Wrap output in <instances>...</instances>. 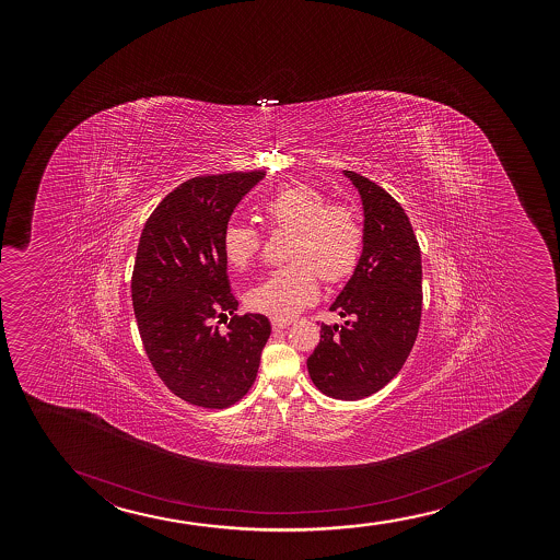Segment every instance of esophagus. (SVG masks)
<instances>
[{
	"instance_id": "obj_1",
	"label": "esophagus",
	"mask_w": 560,
	"mask_h": 560,
	"mask_svg": "<svg viewBox=\"0 0 560 560\" xmlns=\"http://www.w3.org/2000/svg\"><path fill=\"white\" fill-rule=\"evenodd\" d=\"M272 328L275 330H283V328H288L291 325L290 319H280V317H272V322H270Z\"/></svg>"
}]
</instances>
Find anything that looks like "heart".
<instances>
[{
	"label": "heart",
	"instance_id": "b5f03b06",
	"mask_svg": "<svg viewBox=\"0 0 560 560\" xmlns=\"http://www.w3.org/2000/svg\"><path fill=\"white\" fill-rule=\"evenodd\" d=\"M261 214L270 230H290L291 264L272 270L246 295L259 314L291 317L317 296V277L338 283L353 272L362 250V225L348 207L330 206L327 196L293 185L264 201ZM222 250L233 267L246 269L261 252V233L246 224H230L222 233Z\"/></svg>",
	"mask_w": 560,
	"mask_h": 560
}]
</instances>
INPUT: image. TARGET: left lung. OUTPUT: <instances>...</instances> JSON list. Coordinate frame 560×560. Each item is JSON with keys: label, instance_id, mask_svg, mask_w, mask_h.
I'll use <instances>...</instances> for the list:
<instances>
[{"label": "left lung", "instance_id": "left-lung-1", "mask_svg": "<svg viewBox=\"0 0 560 560\" xmlns=\"http://www.w3.org/2000/svg\"><path fill=\"white\" fill-rule=\"evenodd\" d=\"M343 175L364 207L362 254L330 306L349 319L341 327L322 323L308 373L323 394L353 401L390 383L411 353L422 315V261L404 207L373 180Z\"/></svg>", "mask_w": 560, "mask_h": 560}]
</instances>
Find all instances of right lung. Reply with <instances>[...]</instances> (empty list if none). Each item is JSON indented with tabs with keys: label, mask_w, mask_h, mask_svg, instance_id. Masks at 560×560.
<instances>
[{
	"label": "right lung",
	"mask_w": 560,
	"mask_h": 560,
	"mask_svg": "<svg viewBox=\"0 0 560 560\" xmlns=\"http://www.w3.org/2000/svg\"><path fill=\"white\" fill-rule=\"evenodd\" d=\"M265 172L194 177L167 194L143 225L132 306L143 349L164 385L192 406L225 409L256 381L269 340L265 315H237L222 233ZM233 314L220 334L215 319Z\"/></svg>",
	"instance_id": "1"
}]
</instances>
